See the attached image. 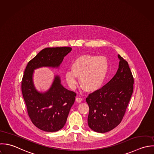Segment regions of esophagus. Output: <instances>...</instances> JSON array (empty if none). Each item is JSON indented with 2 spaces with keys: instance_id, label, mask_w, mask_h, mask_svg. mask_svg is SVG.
<instances>
[{
  "instance_id": "1",
  "label": "esophagus",
  "mask_w": 154,
  "mask_h": 154,
  "mask_svg": "<svg viewBox=\"0 0 154 154\" xmlns=\"http://www.w3.org/2000/svg\"><path fill=\"white\" fill-rule=\"evenodd\" d=\"M76 100L78 103H81L82 100V99L81 97H76Z\"/></svg>"
}]
</instances>
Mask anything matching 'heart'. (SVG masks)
<instances>
[{"mask_svg":"<svg viewBox=\"0 0 154 154\" xmlns=\"http://www.w3.org/2000/svg\"><path fill=\"white\" fill-rule=\"evenodd\" d=\"M72 70H67L65 78L69 86L73 89L79 76L81 86L89 92L101 88L107 75L109 63L105 57L84 55L77 58L72 64Z\"/></svg>","mask_w":154,"mask_h":154,"instance_id":"heart-1","label":"heart"}]
</instances>
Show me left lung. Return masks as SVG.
<instances>
[{
    "label": "left lung",
    "mask_w": 154,
    "mask_h": 154,
    "mask_svg": "<svg viewBox=\"0 0 154 154\" xmlns=\"http://www.w3.org/2000/svg\"><path fill=\"white\" fill-rule=\"evenodd\" d=\"M118 57L120 61L116 73L86 99L90 109L88 126L96 132L109 131L120 124L133 94L134 78L128 62L120 55Z\"/></svg>",
    "instance_id": "1"
}]
</instances>
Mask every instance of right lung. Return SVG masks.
Listing matches in <instances>:
<instances>
[{
    "instance_id": "add662e5",
    "label": "right lung",
    "mask_w": 154,
    "mask_h": 154,
    "mask_svg": "<svg viewBox=\"0 0 154 154\" xmlns=\"http://www.w3.org/2000/svg\"><path fill=\"white\" fill-rule=\"evenodd\" d=\"M72 48H47L29 61L21 81V91L28 115L32 123L39 129L55 132L65 125L76 94L64 88L58 76H55L50 90L44 93L34 87L32 76L37 68L47 66L58 67L64 57Z\"/></svg>"
}]
</instances>
